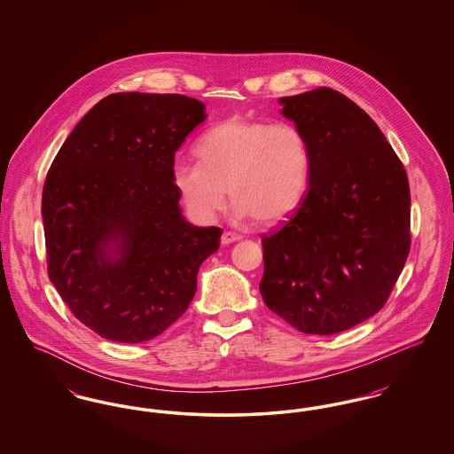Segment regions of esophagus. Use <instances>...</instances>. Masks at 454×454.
<instances>
[{
	"instance_id": "esophagus-1",
	"label": "esophagus",
	"mask_w": 454,
	"mask_h": 454,
	"mask_svg": "<svg viewBox=\"0 0 454 454\" xmlns=\"http://www.w3.org/2000/svg\"><path fill=\"white\" fill-rule=\"evenodd\" d=\"M241 237L237 235V233H231V231H224L223 235H221V243L223 245H230V243H235V241H239Z\"/></svg>"
}]
</instances>
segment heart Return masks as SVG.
<instances>
[{
    "mask_svg": "<svg viewBox=\"0 0 454 454\" xmlns=\"http://www.w3.org/2000/svg\"><path fill=\"white\" fill-rule=\"evenodd\" d=\"M195 152L200 163L178 161L173 184L197 221L216 216L230 189L238 216L276 226L309 191L313 150L296 126L230 117L207 130Z\"/></svg>",
    "mask_w": 454,
    "mask_h": 454,
    "instance_id": "heart-1",
    "label": "heart"
}]
</instances>
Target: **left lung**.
Here are the masks:
<instances>
[{
    "mask_svg": "<svg viewBox=\"0 0 454 454\" xmlns=\"http://www.w3.org/2000/svg\"><path fill=\"white\" fill-rule=\"evenodd\" d=\"M313 150L300 209L263 235L260 294L304 333L333 335L376 315L411 252L407 172L385 134L332 88L282 97Z\"/></svg>",
    "mask_w": 454,
    "mask_h": 454,
    "instance_id": "left-lung-1",
    "label": "left lung"
}]
</instances>
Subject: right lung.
Returning a JSON list of instances; mask_svg holds the SVG:
<instances>
[{
    "instance_id": "obj_1",
    "label": "right lung",
    "mask_w": 454,
    "mask_h": 454,
    "mask_svg": "<svg viewBox=\"0 0 454 454\" xmlns=\"http://www.w3.org/2000/svg\"><path fill=\"white\" fill-rule=\"evenodd\" d=\"M176 93H112L67 136L43 184L49 279L100 337L139 344L176 322L221 228L182 216L175 152L206 119Z\"/></svg>"
}]
</instances>
